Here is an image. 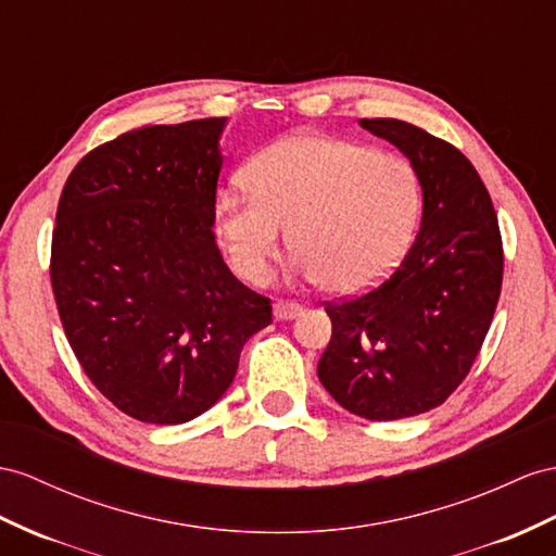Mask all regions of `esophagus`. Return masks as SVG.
<instances>
[{"mask_svg":"<svg viewBox=\"0 0 556 556\" xmlns=\"http://www.w3.org/2000/svg\"><path fill=\"white\" fill-rule=\"evenodd\" d=\"M301 312H303V307L298 305V303H293V301H277L275 303V317L281 319V321L295 319L298 315H301Z\"/></svg>","mask_w":556,"mask_h":556,"instance_id":"obj_1","label":"esophagus"}]
</instances>
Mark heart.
<instances>
[{
	"mask_svg": "<svg viewBox=\"0 0 556 556\" xmlns=\"http://www.w3.org/2000/svg\"><path fill=\"white\" fill-rule=\"evenodd\" d=\"M247 190H225L213 227L235 273L263 281L281 230L298 267L329 293H357L386 277L408 247L420 185L404 156L357 140L298 134L261 150Z\"/></svg>",
	"mask_w": 556,
	"mask_h": 556,
	"instance_id": "obj_1",
	"label": "heart"
}]
</instances>
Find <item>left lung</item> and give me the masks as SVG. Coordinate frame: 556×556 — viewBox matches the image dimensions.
<instances>
[{
  "mask_svg": "<svg viewBox=\"0 0 556 556\" xmlns=\"http://www.w3.org/2000/svg\"><path fill=\"white\" fill-rule=\"evenodd\" d=\"M400 148L422 188L420 232L368 293L329 303L317 374L350 414L400 420L444 404L472 368L503 287V239L477 168L402 119H359Z\"/></svg>",
  "mask_w": 556,
  "mask_h": 556,
  "instance_id": "left-lung-1",
  "label": "left lung"
}]
</instances>
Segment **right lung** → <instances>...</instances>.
<instances>
[{
    "label": "right lung",
    "mask_w": 556,
    "mask_h": 556,
    "mask_svg": "<svg viewBox=\"0 0 556 556\" xmlns=\"http://www.w3.org/2000/svg\"><path fill=\"white\" fill-rule=\"evenodd\" d=\"M225 117L142 126L70 174L51 287L84 374L122 414L180 425L232 386L269 298L225 265L213 235Z\"/></svg>",
    "instance_id": "add662e5"
}]
</instances>
